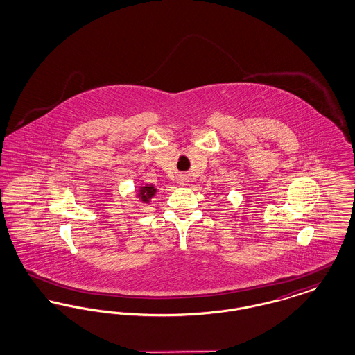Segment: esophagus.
<instances>
[{
  "label": "esophagus",
  "mask_w": 355,
  "mask_h": 355,
  "mask_svg": "<svg viewBox=\"0 0 355 355\" xmlns=\"http://www.w3.org/2000/svg\"><path fill=\"white\" fill-rule=\"evenodd\" d=\"M187 182H189V180H187V177H186V175H181V177L178 178V184H180V185H187Z\"/></svg>",
  "instance_id": "34e87169"
}]
</instances>
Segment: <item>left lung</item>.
<instances>
[{
    "mask_svg": "<svg viewBox=\"0 0 355 355\" xmlns=\"http://www.w3.org/2000/svg\"><path fill=\"white\" fill-rule=\"evenodd\" d=\"M216 194H217V193H216Z\"/></svg>",
    "mask_w": 355,
    "mask_h": 355,
    "instance_id": "obj_1",
    "label": "left lung"
}]
</instances>
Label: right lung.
<instances>
[{
	"label": "right lung",
	"mask_w": 355,
	"mask_h": 355,
	"mask_svg": "<svg viewBox=\"0 0 355 355\" xmlns=\"http://www.w3.org/2000/svg\"><path fill=\"white\" fill-rule=\"evenodd\" d=\"M157 193V187L150 184H141L135 189V198H138V201L142 203H146L149 205L152 201L153 197L155 196Z\"/></svg>",
	"instance_id": "obj_1"
}]
</instances>
